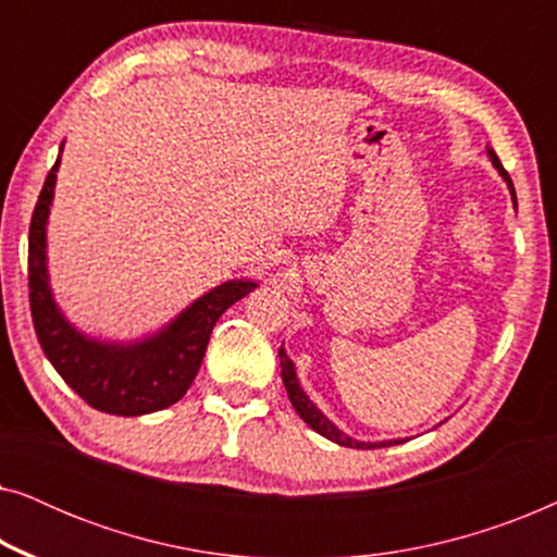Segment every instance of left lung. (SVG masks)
Wrapping results in <instances>:
<instances>
[{
  "label": "left lung",
  "mask_w": 557,
  "mask_h": 557,
  "mask_svg": "<svg viewBox=\"0 0 557 557\" xmlns=\"http://www.w3.org/2000/svg\"><path fill=\"white\" fill-rule=\"evenodd\" d=\"M490 157H492V164L497 166V170L502 172V177L507 180V185H509V189H512V197H515L512 180H509L507 170H505V166H502L499 157L494 154L492 149H490ZM515 202H517V197H515ZM278 360H281V377H284V385H286L288 400H292V406L296 408V413L301 416V421L307 423V425H311V429H314L317 433H322L324 438H330V441H334V444H339V446H349V448H380V446H393V444H400V441H380V444H362V441L349 438L347 433H342V431L337 429V425L326 421V418L317 410L314 403H311V400L307 398V395H304V391L299 387V380H296L294 362L288 360L284 349H278Z\"/></svg>",
  "instance_id": "1"
}]
</instances>
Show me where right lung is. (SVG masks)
I'll return each instance as SVG.
<instances>
[{"instance_id": "add662e5", "label": "right lung", "mask_w": 557, "mask_h": 557, "mask_svg": "<svg viewBox=\"0 0 557 557\" xmlns=\"http://www.w3.org/2000/svg\"><path fill=\"white\" fill-rule=\"evenodd\" d=\"M52 164L29 220L27 278L29 311L40 347L58 375L88 403L111 416H144L177 403L200 370L212 326L225 309L256 288L253 281H227L182 311L157 337L136 345H101L75 332L52 301L45 269V223L55 189Z\"/></svg>"}]
</instances>
